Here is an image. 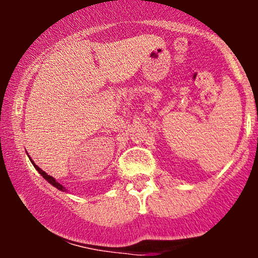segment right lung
Segmentation results:
<instances>
[{
	"mask_svg": "<svg viewBox=\"0 0 258 258\" xmlns=\"http://www.w3.org/2000/svg\"><path fill=\"white\" fill-rule=\"evenodd\" d=\"M29 159H30V156H29ZM30 161L32 162V165H34V167H35V168H36V170L38 171V173H40V174H41V176H42L44 179H46V180H48V182H49V183H51V184H52L53 186H55V188H57V189H59V190H61V191H65V190H67V189H65V188H64V186L60 184V183H58V182H57V180H55L54 178H53V177H52V176H49V174H47L46 172H44V171H43V170H41V168H40V167H38V166H37V165H36V164H35V162H34V161H32V160H31V159H30Z\"/></svg>",
	"mask_w": 258,
	"mask_h": 258,
	"instance_id": "right-lung-1",
	"label": "right lung"
}]
</instances>
